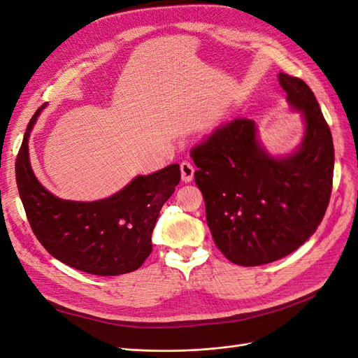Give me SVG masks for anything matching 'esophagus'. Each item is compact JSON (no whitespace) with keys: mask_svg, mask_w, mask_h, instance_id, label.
Instances as JSON below:
<instances>
[{"mask_svg":"<svg viewBox=\"0 0 358 358\" xmlns=\"http://www.w3.org/2000/svg\"><path fill=\"white\" fill-rule=\"evenodd\" d=\"M180 173H182V180L183 182H191L194 178V166L191 162H182L180 164Z\"/></svg>","mask_w":358,"mask_h":358,"instance_id":"34e87169","label":"esophagus"}]
</instances>
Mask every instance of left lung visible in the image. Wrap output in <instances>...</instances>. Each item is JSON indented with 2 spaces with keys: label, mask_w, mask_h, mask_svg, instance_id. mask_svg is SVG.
<instances>
[{
  "label": "left lung",
  "mask_w": 358,
  "mask_h": 358,
  "mask_svg": "<svg viewBox=\"0 0 358 358\" xmlns=\"http://www.w3.org/2000/svg\"><path fill=\"white\" fill-rule=\"evenodd\" d=\"M279 83L306 121L296 154L267 155L248 117L221 124L191 149L213 242L231 263L246 267L276 262L305 243L333 188V138L315 95L287 73H279Z\"/></svg>",
  "instance_id": "left-lung-1"
}]
</instances>
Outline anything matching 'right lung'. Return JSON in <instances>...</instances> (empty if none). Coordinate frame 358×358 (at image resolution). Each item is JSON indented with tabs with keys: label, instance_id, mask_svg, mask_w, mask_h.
<instances>
[{
	"label": "right lung",
	"instance_id": "1",
	"mask_svg": "<svg viewBox=\"0 0 358 358\" xmlns=\"http://www.w3.org/2000/svg\"><path fill=\"white\" fill-rule=\"evenodd\" d=\"M43 107L31 117L16 158V183L32 233L52 257L82 272H134L152 251L159 210L180 180L179 164L137 176L109 199L61 200L41 185L29 164L28 137Z\"/></svg>",
	"mask_w": 358,
	"mask_h": 358
}]
</instances>
